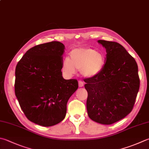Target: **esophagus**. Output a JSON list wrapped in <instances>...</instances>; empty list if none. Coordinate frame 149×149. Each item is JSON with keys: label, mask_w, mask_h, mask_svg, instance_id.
<instances>
[{"label": "esophagus", "mask_w": 149, "mask_h": 149, "mask_svg": "<svg viewBox=\"0 0 149 149\" xmlns=\"http://www.w3.org/2000/svg\"><path fill=\"white\" fill-rule=\"evenodd\" d=\"M78 86H79L80 88L81 87H83L84 86V82L82 80H79L78 81Z\"/></svg>", "instance_id": "obj_1"}]
</instances>
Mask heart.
Returning <instances> with one entry per match:
<instances>
[{"mask_svg":"<svg viewBox=\"0 0 149 149\" xmlns=\"http://www.w3.org/2000/svg\"><path fill=\"white\" fill-rule=\"evenodd\" d=\"M104 65V56L102 53L92 48L73 49L70 53V59L63 61V71L68 74L75 73L76 69L80 70L86 77H93L102 71Z\"/></svg>","mask_w":149,"mask_h":149,"instance_id":"b5f03b06","label":"heart"}]
</instances>
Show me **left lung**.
<instances>
[{
	"mask_svg": "<svg viewBox=\"0 0 149 149\" xmlns=\"http://www.w3.org/2000/svg\"><path fill=\"white\" fill-rule=\"evenodd\" d=\"M106 50V63L100 73L85 78L87 110L91 120L103 125L119 121L132 110L140 80L138 67L121 45L99 40Z\"/></svg>",
	"mask_w": 149,
	"mask_h": 149,
	"instance_id": "1",
	"label": "left lung"
}]
</instances>
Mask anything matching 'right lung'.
Wrapping results in <instances>:
<instances>
[{"mask_svg": "<svg viewBox=\"0 0 149 149\" xmlns=\"http://www.w3.org/2000/svg\"><path fill=\"white\" fill-rule=\"evenodd\" d=\"M65 46L51 41L32 47L15 68V93L25 116L43 127L65 118L67 103L78 88L77 80L62 77Z\"/></svg>", "mask_w": 149, "mask_h": 149, "instance_id": "right-lung-1", "label": "right lung"}]
</instances>
